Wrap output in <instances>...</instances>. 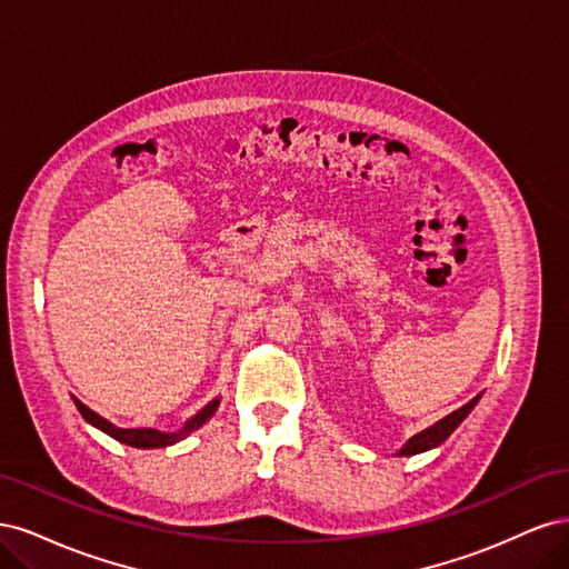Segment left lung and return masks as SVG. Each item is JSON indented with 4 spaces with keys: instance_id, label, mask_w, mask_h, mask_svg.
<instances>
[{
    "instance_id": "obj_1",
    "label": "left lung",
    "mask_w": 569,
    "mask_h": 569,
    "mask_svg": "<svg viewBox=\"0 0 569 569\" xmlns=\"http://www.w3.org/2000/svg\"><path fill=\"white\" fill-rule=\"evenodd\" d=\"M479 399H481V393H477L470 403H465L462 408L453 410L451 416L441 418V420L435 422L432 427H427V429H422V432H418L416 437H410V439L401 446L399 453H396V456H418V453L437 449V446H441L446 439H449V437L456 432V427H458L465 418L470 416L472 408L477 406Z\"/></svg>"
}]
</instances>
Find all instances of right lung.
Segmentation results:
<instances>
[{"label": "right lung", "instance_id": "right-lung-1", "mask_svg": "<svg viewBox=\"0 0 569 569\" xmlns=\"http://www.w3.org/2000/svg\"><path fill=\"white\" fill-rule=\"evenodd\" d=\"M73 403H76V408L80 410V416L84 420H88L92 427L101 429V432L109 435L111 439L120 441V443L132 446V449H166V446H173V443L182 441L184 437L197 432L201 425L209 422L213 418V412L220 406V399H213V401L206 403L180 429H176V432H161V429H157V427H116L107 418H101L99 412H94L92 408L84 406L80 399H76V396H73Z\"/></svg>", "mask_w": 569, "mask_h": 569}]
</instances>
